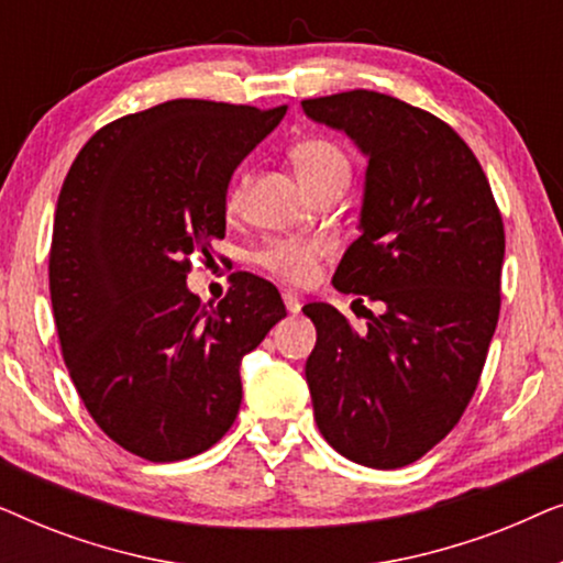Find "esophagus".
Wrapping results in <instances>:
<instances>
[{
    "label": "esophagus",
    "instance_id": "1",
    "mask_svg": "<svg viewBox=\"0 0 563 563\" xmlns=\"http://www.w3.org/2000/svg\"><path fill=\"white\" fill-rule=\"evenodd\" d=\"M284 307H287V312L297 314L299 310H302V302H299V297L295 295V291H284Z\"/></svg>",
    "mask_w": 563,
    "mask_h": 563
}]
</instances>
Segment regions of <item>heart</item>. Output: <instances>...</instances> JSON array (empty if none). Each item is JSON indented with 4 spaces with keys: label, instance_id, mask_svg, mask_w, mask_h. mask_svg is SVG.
<instances>
[{
    "label": "heart",
    "instance_id": "obj_1",
    "mask_svg": "<svg viewBox=\"0 0 563 563\" xmlns=\"http://www.w3.org/2000/svg\"><path fill=\"white\" fill-rule=\"evenodd\" d=\"M291 166L305 184L307 191L314 195L322 187L330 184H345L351 181L353 164L351 156L345 153L343 145H338L330 137H305L289 151ZM243 199V181H235L228 189L225 205L228 210H238ZM330 253V241L325 238H276V241L266 243L264 249L256 253V264L264 268L266 274L276 276V279L287 284H307L318 274L320 261Z\"/></svg>",
    "mask_w": 563,
    "mask_h": 563
}]
</instances>
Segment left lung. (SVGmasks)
<instances>
[{"mask_svg": "<svg viewBox=\"0 0 563 563\" xmlns=\"http://www.w3.org/2000/svg\"><path fill=\"white\" fill-rule=\"evenodd\" d=\"M302 110L366 153L361 238L333 284L384 305L364 333L335 307H305L318 328L305 366L314 420L341 456L399 468L451 433L479 384L503 302V214L472 148L435 114L366 89Z\"/></svg>", "mask_w": 563, "mask_h": 563, "instance_id": "obj_1", "label": "left lung"}]
</instances>
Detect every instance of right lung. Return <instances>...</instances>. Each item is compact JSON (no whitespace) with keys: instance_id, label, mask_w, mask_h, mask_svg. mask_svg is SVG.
<instances>
[{"instance_id":"add662e5","label":"right lung","mask_w":563,"mask_h":563,"mask_svg":"<svg viewBox=\"0 0 563 563\" xmlns=\"http://www.w3.org/2000/svg\"><path fill=\"white\" fill-rule=\"evenodd\" d=\"M258 110L172 99L99 128L60 187L48 258L60 353L84 407L145 461L220 441L243 399L241 358L287 310L238 272L214 307L187 289L191 256L225 238L235 166L279 125Z\"/></svg>"}]
</instances>
